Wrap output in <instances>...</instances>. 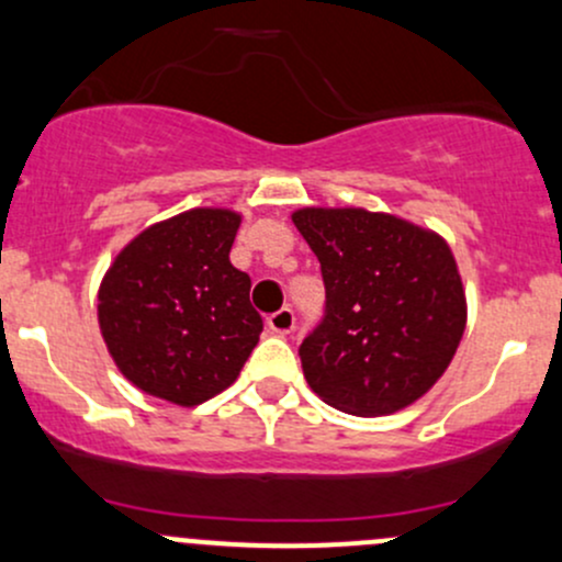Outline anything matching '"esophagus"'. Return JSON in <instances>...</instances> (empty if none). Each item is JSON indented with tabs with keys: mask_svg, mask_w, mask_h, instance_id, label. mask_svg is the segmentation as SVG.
<instances>
[{
	"mask_svg": "<svg viewBox=\"0 0 562 562\" xmlns=\"http://www.w3.org/2000/svg\"><path fill=\"white\" fill-rule=\"evenodd\" d=\"M294 324H297V318H294V311L292 307H281V311H276L273 316L268 318V327L276 331V335H289V331L294 329Z\"/></svg>",
	"mask_w": 562,
	"mask_h": 562,
	"instance_id": "34e87169",
	"label": "esophagus"
}]
</instances>
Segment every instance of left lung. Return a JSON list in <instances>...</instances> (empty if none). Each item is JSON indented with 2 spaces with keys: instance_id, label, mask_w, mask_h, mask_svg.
<instances>
[{
  "instance_id": "1",
  "label": "left lung",
  "mask_w": 562,
  "mask_h": 562,
  "mask_svg": "<svg viewBox=\"0 0 562 562\" xmlns=\"http://www.w3.org/2000/svg\"><path fill=\"white\" fill-rule=\"evenodd\" d=\"M292 222L327 286L324 322L300 346L307 385L359 418L418 402L467 329V292L448 240L356 206H305Z\"/></svg>"
}]
</instances>
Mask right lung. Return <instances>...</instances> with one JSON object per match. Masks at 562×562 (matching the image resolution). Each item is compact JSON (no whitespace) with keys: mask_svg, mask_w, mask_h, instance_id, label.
Masks as SVG:
<instances>
[{"mask_svg":"<svg viewBox=\"0 0 562 562\" xmlns=\"http://www.w3.org/2000/svg\"><path fill=\"white\" fill-rule=\"evenodd\" d=\"M233 209H190L120 249L99 286V327L125 380L179 407L203 404L244 370L262 318L233 268Z\"/></svg>","mask_w":562,"mask_h":562,"instance_id":"obj_1","label":"right lung"}]
</instances>
